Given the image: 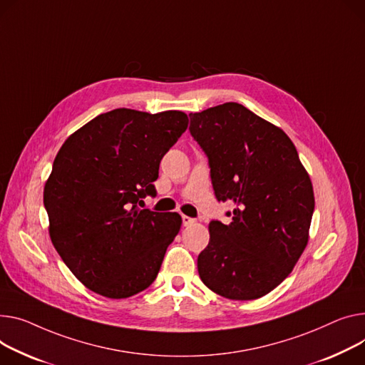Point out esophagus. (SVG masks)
Returning a JSON list of instances; mask_svg holds the SVG:
<instances>
[{"label":"esophagus","instance_id":"obj_1","mask_svg":"<svg viewBox=\"0 0 365 365\" xmlns=\"http://www.w3.org/2000/svg\"><path fill=\"white\" fill-rule=\"evenodd\" d=\"M182 222H183V226L187 227V226L195 223V218H190V217H187V215H182Z\"/></svg>","mask_w":365,"mask_h":365}]
</instances>
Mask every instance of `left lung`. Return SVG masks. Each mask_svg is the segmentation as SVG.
Returning <instances> with one entry per match:
<instances>
[{"label": "left lung", "instance_id": "1", "mask_svg": "<svg viewBox=\"0 0 365 365\" xmlns=\"http://www.w3.org/2000/svg\"><path fill=\"white\" fill-rule=\"evenodd\" d=\"M189 132L208 158L229 225L210 222L198 273L227 299H257L292 272L308 242L314 192L289 136L237 103L190 113Z\"/></svg>", "mask_w": 365, "mask_h": 365}]
</instances>
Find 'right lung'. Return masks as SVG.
<instances>
[{
	"mask_svg": "<svg viewBox=\"0 0 365 365\" xmlns=\"http://www.w3.org/2000/svg\"><path fill=\"white\" fill-rule=\"evenodd\" d=\"M186 128L182 111L117 108L92 118L60 148L43 189L50 236L93 292L129 298L155 280L182 217L142 208L143 198L157 195L160 161Z\"/></svg>",
	"mask_w": 365,
	"mask_h": 365,
	"instance_id": "add662e5",
	"label": "right lung"
}]
</instances>
